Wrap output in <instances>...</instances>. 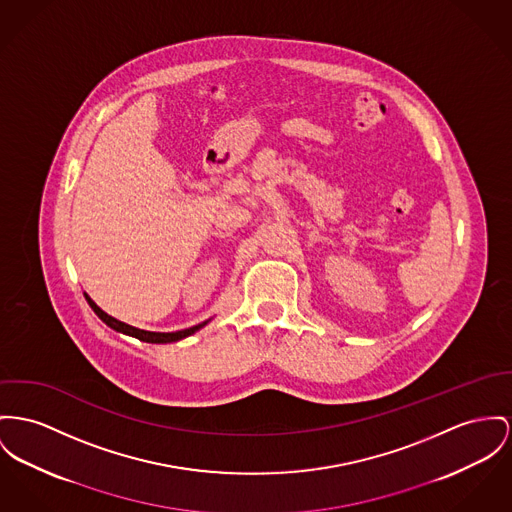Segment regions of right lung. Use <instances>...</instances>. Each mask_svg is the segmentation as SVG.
I'll list each match as a JSON object with an SVG mask.
<instances>
[{"label":"right lung","instance_id":"1","mask_svg":"<svg viewBox=\"0 0 512 512\" xmlns=\"http://www.w3.org/2000/svg\"><path fill=\"white\" fill-rule=\"evenodd\" d=\"M85 299H87L89 307L95 310V314L103 320L106 326H110V328L116 330V332L134 336L137 340L147 341V343H171V341L182 340V338L192 336L194 332H198L202 326H205V322H202V324H198V326H192V328H186V330H180V332H171V334H165V332H147V330H139V328H134V326H130V324H124V322H120V320L108 316L104 310H101V308L97 307V305L91 301L89 295H85Z\"/></svg>","mask_w":512,"mask_h":512}]
</instances>
